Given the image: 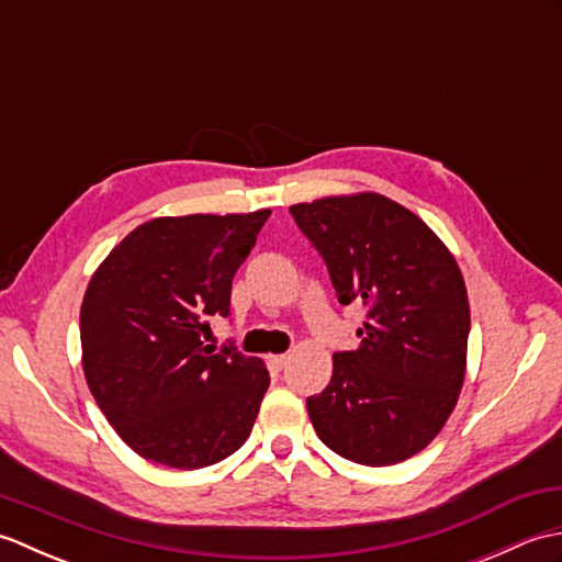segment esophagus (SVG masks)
Instances as JSON below:
<instances>
[{
	"label": "esophagus",
	"instance_id": "1",
	"mask_svg": "<svg viewBox=\"0 0 562 562\" xmlns=\"http://www.w3.org/2000/svg\"><path fill=\"white\" fill-rule=\"evenodd\" d=\"M270 367L272 369H284V367H288V362H290V357L288 355H270Z\"/></svg>",
	"mask_w": 562,
	"mask_h": 562
}]
</instances>
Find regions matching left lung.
<instances>
[{
	"instance_id": "8db88e82",
	"label": "left lung",
	"mask_w": 562,
	"mask_h": 562,
	"mask_svg": "<svg viewBox=\"0 0 562 562\" xmlns=\"http://www.w3.org/2000/svg\"><path fill=\"white\" fill-rule=\"evenodd\" d=\"M324 256L340 304L362 302L360 348L333 355L306 398L318 439L342 459L391 465L447 425L465 376L471 308L457 258L429 226L379 193L290 207Z\"/></svg>"
}]
</instances>
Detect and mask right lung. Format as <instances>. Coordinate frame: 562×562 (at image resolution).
Here are the masks:
<instances>
[{
    "label": "right lung",
    "mask_w": 562,
    "mask_h": 562,
    "mask_svg": "<svg viewBox=\"0 0 562 562\" xmlns=\"http://www.w3.org/2000/svg\"><path fill=\"white\" fill-rule=\"evenodd\" d=\"M270 210L157 217L91 274L79 312L81 367L105 420L142 459L205 469L248 439L270 386L258 357L214 355L207 316L229 314L232 280Z\"/></svg>",
    "instance_id": "1"
}]
</instances>
